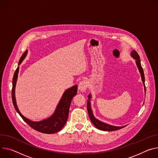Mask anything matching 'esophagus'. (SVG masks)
Returning a JSON list of instances; mask_svg holds the SVG:
<instances>
[{"label":"esophagus","mask_w":158,"mask_h":158,"mask_svg":"<svg viewBox=\"0 0 158 158\" xmlns=\"http://www.w3.org/2000/svg\"><path fill=\"white\" fill-rule=\"evenodd\" d=\"M88 81H85V80L82 81L79 84L78 89H79V90L80 91L84 92V91H85V90H86V89L88 88Z\"/></svg>","instance_id":"esophagus-1"}]
</instances>
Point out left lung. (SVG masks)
I'll return each instance as SVG.
<instances>
[{
	"label": "left lung",
	"mask_w": 158,
	"mask_h": 158,
	"mask_svg": "<svg viewBox=\"0 0 158 158\" xmlns=\"http://www.w3.org/2000/svg\"><path fill=\"white\" fill-rule=\"evenodd\" d=\"M131 55H132V56L134 57V58L136 60L135 61L136 62V64L137 65V67L139 68V72H140V73L142 81L143 82V84H144V89H145V91H146L144 74V71H143L142 67L141 64H140V56H139V54L137 53V52L136 51H135V50H133L132 52ZM88 98L89 99H88V103H87V109H88V114H89V117L90 118L91 121L93 123V125L98 129H99V130L104 131H114L119 130V129H121V128H122L125 127V126H123V127H114V126H112V125L106 124L105 123H103L102 122H100L99 120H98L96 118H95L93 116V112H92V110H91V103H90V102H89V99H91V94H89Z\"/></svg>",
	"instance_id": "8db88e82"
}]
</instances>
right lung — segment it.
I'll return each mask as SVG.
<instances>
[{"mask_svg": "<svg viewBox=\"0 0 158 158\" xmlns=\"http://www.w3.org/2000/svg\"><path fill=\"white\" fill-rule=\"evenodd\" d=\"M27 50L24 52V53L20 58L19 65L25 58ZM19 67H18V68L16 69L12 79V100L14 108H15L16 110L19 114V115L24 120V121L26 122L31 128L35 129V130L44 134H53L59 132L64 127L65 123L67 122L71 101L73 97L77 94V85H75L73 87L67 89L64 92L54 114L51 117L41 122H33L26 118L19 111L16 105L15 98V87L19 73Z\"/></svg>", "mask_w": 158, "mask_h": 158, "instance_id": "obj_1", "label": "right lung"}]
</instances>
